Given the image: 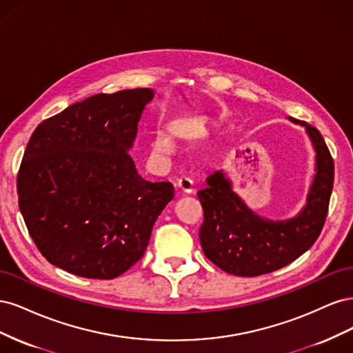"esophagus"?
<instances>
[{
	"label": "esophagus",
	"instance_id": "esophagus-1",
	"mask_svg": "<svg viewBox=\"0 0 353 353\" xmlns=\"http://www.w3.org/2000/svg\"><path fill=\"white\" fill-rule=\"evenodd\" d=\"M175 187H176L179 191H183V193H185V194H191V193H193V191H194L193 181L188 179V178H179V179L176 181Z\"/></svg>",
	"mask_w": 353,
	"mask_h": 353
}]
</instances>
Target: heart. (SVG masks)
<instances>
[{
	"label": "heart",
	"mask_w": 353,
	"mask_h": 353,
	"mask_svg": "<svg viewBox=\"0 0 353 353\" xmlns=\"http://www.w3.org/2000/svg\"><path fill=\"white\" fill-rule=\"evenodd\" d=\"M152 147H153V152H154L156 154L165 156V154H169L170 152H172V143H170L168 135L163 134V132H159V134L154 137Z\"/></svg>",
	"instance_id": "obj_1"
}]
</instances>
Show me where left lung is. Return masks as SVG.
<instances>
[{"label": "left lung", "instance_id": "left-lung-1", "mask_svg": "<svg viewBox=\"0 0 353 353\" xmlns=\"http://www.w3.org/2000/svg\"><path fill=\"white\" fill-rule=\"evenodd\" d=\"M288 121L305 126L315 150L312 185L305 208L294 218L271 221L256 215L232 190L223 170L209 175L208 187L197 193L205 213L201 249L228 274L258 276L280 270L311 249L324 227L334 183L333 159L316 128L293 117Z\"/></svg>", "mask_w": 353, "mask_h": 353}]
</instances>
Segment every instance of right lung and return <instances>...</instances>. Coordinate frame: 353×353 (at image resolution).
<instances>
[{"label": "right lung", "instance_id": "right-lung-1", "mask_svg": "<svg viewBox=\"0 0 353 353\" xmlns=\"http://www.w3.org/2000/svg\"><path fill=\"white\" fill-rule=\"evenodd\" d=\"M150 88L95 94L46 119L17 175L19 208L44 258L83 279L112 280L143 258L170 183L137 172L130 152Z\"/></svg>", "mask_w": 353, "mask_h": 353}]
</instances>
